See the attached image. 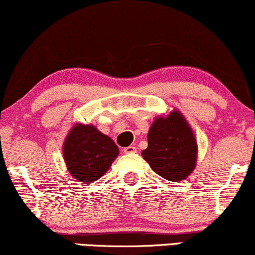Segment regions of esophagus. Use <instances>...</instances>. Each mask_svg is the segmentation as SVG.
Instances as JSON below:
<instances>
[{"mask_svg":"<svg viewBox=\"0 0 255 255\" xmlns=\"http://www.w3.org/2000/svg\"><path fill=\"white\" fill-rule=\"evenodd\" d=\"M124 151L126 154H133V153H136V147L134 146H128L124 148Z\"/></svg>","mask_w":255,"mask_h":255,"instance_id":"obj_1","label":"esophagus"}]
</instances>
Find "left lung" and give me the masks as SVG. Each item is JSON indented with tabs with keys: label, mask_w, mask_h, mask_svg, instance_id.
Segmentation results:
<instances>
[{
	"label": "left lung",
	"mask_w": 255,
	"mask_h": 255,
	"mask_svg": "<svg viewBox=\"0 0 255 255\" xmlns=\"http://www.w3.org/2000/svg\"><path fill=\"white\" fill-rule=\"evenodd\" d=\"M148 147L143 159L151 169L168 181H181L194 169L196 141L187 121L174 111L167 118H157L148 131Z\"/></svg>",
	"instance_id": "8db88e82"
}]
</instances>
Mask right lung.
Here are the masks:
<instances>
[{
  "mask_svg": "<svg viewBox=\"0 0 255 255\" xmlns=\"http://www.w3.org/2000/svg\"><path fill=\"white\" fill-rule=\"evenodd\" d=\"M118 154L114 141L89 125H76L63 146L67 168L80 182H93L101 178Z\"/></svg>",
  "mask_w": 255,
  "mask_h": 255,
  "instance_id": "1",
  "label": "right lung"
}]
</instances>
